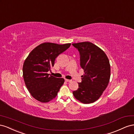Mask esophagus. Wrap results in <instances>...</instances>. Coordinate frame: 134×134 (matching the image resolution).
Segmentation results:
<instances>
[{
  "label": "esophagus",
  "mask_w": 134,
  "mask_h": 134,
  "mask_svg": "<svg viewBox=\"0 0 134 134\" xmlns=\"http://www.w3.org/2000/svg\"><path fill=\"white\" fill-rule=\"evenodd\" d=\"M65 81L66 82H71V80H68V79H65Z\"/></svg>",
  "instance_id": "34e87169"
}]
</instances>
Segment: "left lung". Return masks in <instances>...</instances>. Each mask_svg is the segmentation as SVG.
<instances>
[{"label":"left lung","mask_w":134,"mask_h":134,"mask_svg":"<svg viewBox=\"0 0 134 134\" xmlns=\"http://www.w3.org/2000/svg\"><path fill=\"white\" fill-rule=\"evenodd\" d=\"M80 53V66L83 70L79 88L73 91L75 98L84 104L97 100L107 87L110 67L105 53L97 45L85 41L72 44Z\"/></svg>","instance_id":"8db88e82"}]
</instances>
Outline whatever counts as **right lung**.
I'll list each match as a JSON object with an SVG mask.
<instances>
[{"label":"right lung","mask_w":134,"mask_h":134,"mask_svg":"<svg viewBox=\"0 0 134 134\" xmlns=\"http://www.w3.org/2000/svg\"><path fill=\"white\" fill-rule=\"evenodd\" d=\"M71 44L59 45L44 43L30 52L23 66L25 85L33 98L42 103L54 99L64 80L48 74L54 66L55 58L70 47Z\"/></svg>","instance_id":"right-lung-1"}]
</instances>
